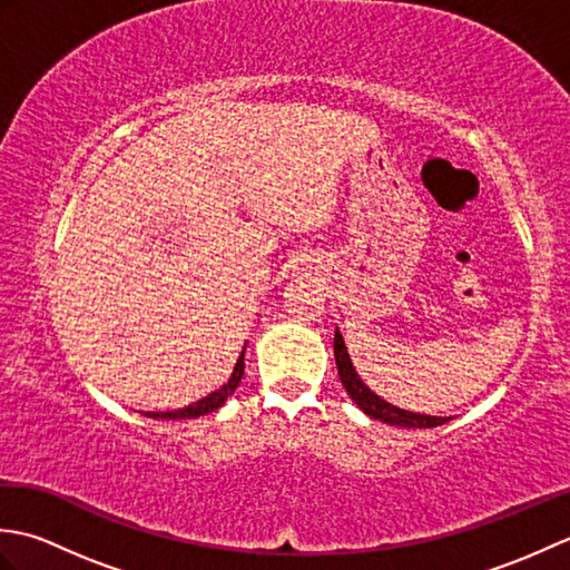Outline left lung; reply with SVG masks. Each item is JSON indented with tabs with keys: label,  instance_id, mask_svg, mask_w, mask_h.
<instances>
[{
	"label": "left lung",
	"instance_id": "1",
	"mask_svg": "<svg viewBox=\"0 0 570 570\" xmlns=\"http://www.w3.org/2000/svg\"><path fill=\"white\" fill-rule=\"evenodd\" d=\"M333 350H335L337 374H341L345 392L362 411H365L370 419H377V421L390 423V426H402V429H433V426H441V423H445V421H451V416H429V414H416V411H404L374 394L370 386L360 380V374L355 372L353 360H350V355H347L343 335L337 328H335Z\"/></svg>",
	"mask_w": 570,
	"mask_h": 570
}]
</instances>
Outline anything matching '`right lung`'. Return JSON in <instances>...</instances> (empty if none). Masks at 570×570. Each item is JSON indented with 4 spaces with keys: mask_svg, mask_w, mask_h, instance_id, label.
I'll use <instances>...</instances> for the list:
<instances>
[{
    "mask_svg": "<svg viewBox=\"0 0 570 570\" xmlns=\"http://www.w3.org/2000/svg\"><path fill=\"white\" fill-rule=\"evenodd\" d=\"M242 374H245V350H242V355L237 360L233 374H229V380L220 386V390L210 392L208 396H203L200 402L190 404V406L176 409V411H147L144 416H149V419H198L203 414H210V411L220 409L227 402V396L237 390V384L242 382Z\"/></svg>",
    "mask_w": 570,
    "mask_h": 570,
    "instance_id": "right-lung-1",
    "label": "right lung"
}]
</instances>
